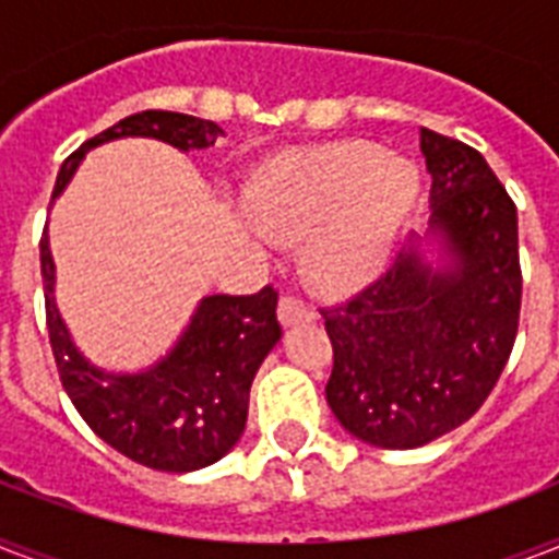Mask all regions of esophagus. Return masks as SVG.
I'll return each instance as SVG.
<instances>
[{"mask_svg": "<svg viewBox=\"0 0 559 559\" xmlns=\"http://www.w3.org/2000/svg\"><path fill=\"white\" fill-rule=\"evenodd\" d=\"M316 310L310 305H305L298 296H284L278 301V322L284 328H293V324L313 322Z\"/></svg>", "mask_w": 559, "mask_h": 559, "instance_id": "1", "label": "esophagus"}]
</instances>
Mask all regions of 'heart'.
I'll use <instances>...</instances> for the list:
<instances>
[{
	"instance_id": "1",
	"label": "heart",
	"mask_w": 559,
	"mask_h": 559,
	"mask_svg": "<svg viewBox=\"0 0 559 559\" xmlns=\"http://www.w3.org/2000/svg\"><path fill=\"white\" fill-rule=\"evenodd\" d=\"M415 193L408 162L345 144L263 174L252 188V211L272 235H310L307 270L316 284L348 289L389 258Z\"/></svg>"
}]
</instances>
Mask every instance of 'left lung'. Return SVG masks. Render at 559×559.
Returning a JSON list of instances; mask_svg holds the SVG:
<instances>
[{
	"label": "left lung",
	"instance_id": "obj_1",
	"mask_svg": "<svg viewBox=\"0 0 559 559\" xmlns=\"http://www.w3.org/2000/svg\"><path fill=\"white\" fill-rule=\"evenodd\" d=\"M420 151L441 266L408 240L362 293L322 310L333 345L328 406L382 450H415L476 415L520 328L516 205L469 144L420 127Z\"/></svg>",
	"mask_w": 559,
	"mask_h": 559
}]
</instances>
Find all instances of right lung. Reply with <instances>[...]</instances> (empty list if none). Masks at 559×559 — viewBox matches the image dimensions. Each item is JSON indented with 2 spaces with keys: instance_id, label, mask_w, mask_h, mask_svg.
Here are the masks:
<instances>
[{
  "instance_id": "add662e5",
  "label": "right lung",
  "mask_w": 559,
  "mask_h": 559,
  "mask_svg": "<svg viewBox=\"0 0 559 559\" xmlns=\"http://www.w3.org/2000/svg\"><path fill=\"white\" fill-rule=\"evenodd\" d=\"M127 135L159 139L179 151H202L217 142L223 130L205 118L165 109H144L121 118L63 162L51 202L63 193L92 147ZM39 266L46 287L48 342L60 382L100 441L135 464L162 473L209 467L240 441L254 373L281 340L275 289L263 287L254 296L202 298L168 357L139 373H112L92 366L74 348L69 328L60 319L46 231L39 240Z\"/></svg>"
}]
</instances>
